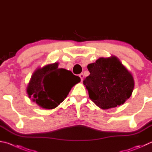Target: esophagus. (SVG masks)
<instances>
[{
    "instance_id": "1",
    "label": "esophagus",
    "mask_w": 152,
    "mask_h": 152,
    "mask_svg": "<svg viewBox=\"0 0 152 152\" xmlns=\"http://www.w3.org/2000/svg\"><path fill=\"white\" fill-rule=\"evenodd\" d=\"M79 76H80V79H81V81L83 80V79H84V74H83V73L80 74H79Z\"/></svg>"
}]
</instances>
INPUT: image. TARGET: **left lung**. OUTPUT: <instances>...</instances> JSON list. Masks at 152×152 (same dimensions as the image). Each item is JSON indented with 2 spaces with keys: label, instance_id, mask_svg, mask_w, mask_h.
Here are the masks:
<instances>
[{
  "label": "left lung",
  "instance_id": "obj_1",
  "mask_svg": "<svg viewBox=\"0 0 152 152\" xmlns=\"http://www.w3.org/2000/svg\"><path fill=\"white\" fill-rule=\"evenodd\" d=\"M87 67L90 75L83 84L96 106L109 109L123 104L130 97L134 88V78L116 57L100 58Z\"/></svg>",
  "mask_w": 152,
  "mask_h": 152
}]
</instances>
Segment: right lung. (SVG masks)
Instances as JSON below:
<instances>
[{
  "label": "right lung",
  "mask_w": 152,
  "mask_h": 152,
  "mask_svg": "<svg viewBox=\"0 0 152 152\" xmlns=\"http://www.w3.org/2000/svg\"><path fill=\"white\" fill-rule=\"evenodd\" d=\"M80 82V77L66 69L58 68V63H54L34 72L27 93L39 106L53 109L64 101L72 87Z\"/></svg>",
  "instance_id": "obj_1"
}]
</instances>
